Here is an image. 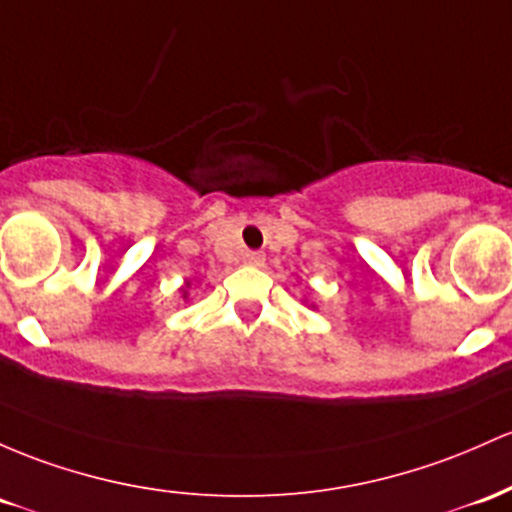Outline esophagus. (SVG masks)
I'll return each mask as SVG.
<instances>
[{"label": "esophagus", "mask_w": 512, "mask_h": 512, "mask_svg": "<svg viewBox=\"0 0 512 512\" xmlns=\"http://www.w3.org/2000/svg\"><path fill=\"white\" fill-rule=\"evenodd\" d=\"M243 260H245V265H250V267H262L265 265V252L247 250L243 255Z\"/></svg>", "instance_id": "34e87169"}]
</instances>
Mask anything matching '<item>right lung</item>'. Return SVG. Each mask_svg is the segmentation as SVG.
Segmentation results:
<instances>
[{
	"label": "right lung",
	"instance_id": "right-lung-1",
	"mask_svg": "<svg viewBox=\"0 0 512 512\" xmlns=\"http://www.w3.org/2000/svg\"><path fill=\"white\" fill-rule=\"evenodd\" d=\"M184 294H187V289H184Z\"/></svg>",
	"mask_w": 512,
	"mask_h": 512
}]
</instances>
